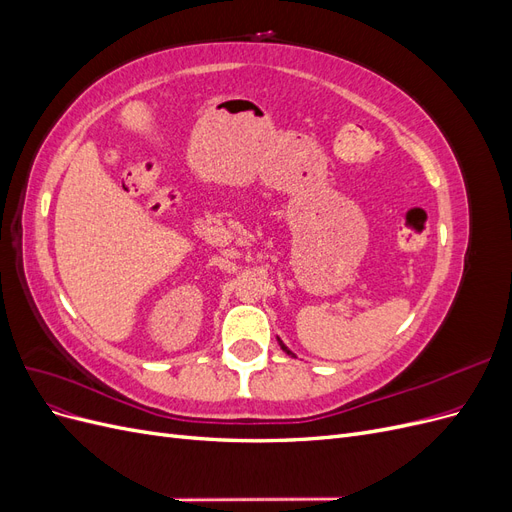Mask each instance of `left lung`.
Here are the masks:
<instances>
[{
    "label": "left lung",
    "mask_w": 512,
    "mask_h": 512,
    "mask_svg": "<svg viewBox=\"0 0 512 512\" xmlns=\"http://www.w3.org/2000/svg\"><path fill=\"white\" fill-rule=\"evenodd\" d=\"M277 342H280V339H277ZM280 346H282V350H284V352H286V354H292V352H290V350H288V348H286V346H284V344H282V342H280Z\"/></svg>",
    "instance_id": "1"
}]
</instances>
